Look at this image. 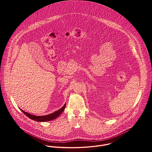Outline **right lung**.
Instances as JSON below:
<instances>
[{
	"label": "right lung",
	"instance_id": "obj_1",
	"mask_svg": "<svg viewBox=\"0 0 152 152\" xmlns=\"http://www.w3.org/2000/svg\"><path fill=\"white\" fill-rule=\"evenodd\" d=\"M66 105V104L65 103V104L58 110L56 111L55 112L51 113L50 114L46 115H42V116H38V115H32L31 114L28 113L27 112H26L21 109H20V110L26 116H27L28 118H31V120H33L34 121H38V122H45V121H49L53 120L56 118L57 117H58L61 114V113H62V112L64 110Z\"/></svg>",
	"mask_w": 152,
	"mask_h": 152
}]
</instances>
